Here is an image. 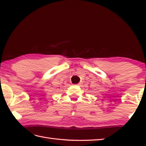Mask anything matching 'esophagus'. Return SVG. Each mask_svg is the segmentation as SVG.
<instances>
[{
  "instance_id": "obj_1",
  "label": "esophagus",
  "mask_w": 146,
  "mask_h": 146,
  "mask_svg": "<svg viewBox=\"0 0 146 146\" xmlns=\"http://www.w3.org/2000/svg\"><path fill=\"white\" fill-rule=\"evenodd\" d=\"M81 82H79V83H78V84H77V85H78V86H80V85H81Z\"/></svg>"
}]
</instances>
